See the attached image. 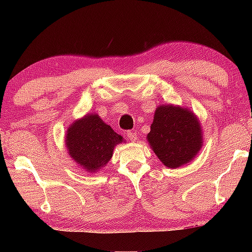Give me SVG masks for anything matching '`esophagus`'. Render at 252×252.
Returning <instances> with one entry per match:
<instances>
[{
  "label": "esophagus",
  "mask_w": 252,
  "mask_h": 252,
  "mask_svg": "<svg viewBox=\"0 0 252 252\" xmlns=\"http://www.w3.org/2000/svg\"><path fill=\"white\" fill-rule=\"evenodd\" d=\"M127 137H128L130 141H136L137 133L135 132V130H128V132H127Z\"/></svg>",
  "instance_id": "obj_1"
}]
</instances>
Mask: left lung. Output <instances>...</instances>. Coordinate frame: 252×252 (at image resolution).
Instances as JSON below:
<instances>
[{
	"label": "left lung",
	"instance_id": "1",
	"mask_svg": "<svg viewBox=\"0 0 252 252\" xmlns=\"http://www.w3.org/2000/svg\"><path fill=\"white\" fill-rule=\"evenodd\" d=\"M148 141L165 166L180 167L201 149L202 129L188 109L160 105L155 112Z\"/></svg>",
	"mask_w": 252,
	"mask_h": 252
}]
</instances>
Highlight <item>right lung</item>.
Instances as JSON below:
<instances>
[{
	"instance_id": "add662e5",
	"label": "right lung",
	"mask_w": 252,
	"mask_h": 252,
	"mask_svg": "<svg viewBox=\"0 0 252 252\" xmlns=\"http://www.w3.org/2000/svg\"><path fill=\"white\" fill-rule=\"evenodd\" d=\"M122 141L97 115H88L68 127L65 142L75 163L92 173L111 159L113 148Z\"/></svg>"
}]
</instances>
